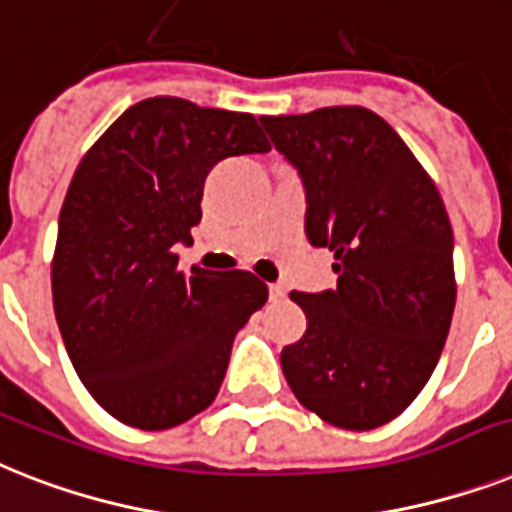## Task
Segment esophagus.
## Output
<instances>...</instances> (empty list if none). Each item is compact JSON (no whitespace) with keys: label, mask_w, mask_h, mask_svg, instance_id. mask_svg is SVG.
I'll use <instances>...</instances> for the list:
<instances>
[{"label":"esophagus","mask_w":512,"mask_h":512,"mask_svg":"<svg viewBox=\"0 0 512 512\" xmlns=\"http://www.w3.org/2000/svg\"><path fill=\"white\" fill-rule=\"evenodd\" d=\"M268 292H270V299H273V302H281V299L286 297V286L284 284H270Z\"/></svg>","instance_id":"34e87169"}]
</instances>
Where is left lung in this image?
I'll return each mask as SVG.
<instances>
[{"label":"left lung","mask_w":512,"mask_h":512,"mask_svg":"<svg viewBox=\"0 0 512 512\" xmlns=\"http://www.w3.org/2000/svg\"><path fill=\"white\" fill-rule=\"evenodd\" d=\"M260 123L305 184L307 239L339 273L336 289L289 294L307 331L281 352L286 381L331 426H384L421 394L450 334L458 284L439 189L365 107Z\"/></svg>","instance_id":"left-lung-1"}]
</instances>
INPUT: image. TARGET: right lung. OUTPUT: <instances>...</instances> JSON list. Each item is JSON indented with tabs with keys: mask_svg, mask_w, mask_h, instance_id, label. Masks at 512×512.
<instances>
[{
	"mask_svg": "<svg viewBox=\"0 0 512 512\" xmlns=\"http://www.w3.org/2000/svg\"><path fill=\"white\" fill-rule=\"evenodd\" d=\"M249 112L152 97L78 162L57 226L52 302L78 378L112 418L173 429L213 405L236 331L268 299L249 270H178L220 160L268 152Z\"/></svg>",
	"mask_w": 512,
	"mask_h": 512,
	"instance_id": "right-lung-1",
	"label": "right lung"
}]
</instances>
